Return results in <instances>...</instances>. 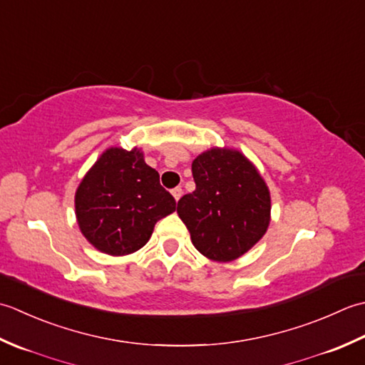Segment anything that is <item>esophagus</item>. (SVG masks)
Returning <instances> with one entry per match:
<instances>
[{
	"label": "esophagus",
	"mask_w": 365,
	"mask_h": 365,
	"mask_svg": "<svg viewBox=\"0 0 365 365\" xmlns=\"http://www.w3.org/2000/svg\"><path fill=\"white\" fill-rule=\"evenodd\" d=\"M172 195L175 197V200L178 202V200H180L181 195H182V187H180V185H178V187L172 189Z\"/></svg>",
	"instance_id": "esophagus-1"
}]
</instances>
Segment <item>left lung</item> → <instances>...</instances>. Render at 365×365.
<instances>
[{
    "label": "left lung",
    "instance_id": "1",
    "mask_svg": "<svg viewBox=\"0 0 365 365\" xmlns=\"http://www.w3.org/2000/svg\"><path fill=\"white\" fill-rule=\"evenodd\" d=\"M195 190L178 202V214L195 249L215 262L240 258L269 225L271 197L257 168L241 153L219 150L192 162Z\"/></svg>",
    "mask_w": 365,
    "mask_h": 365
}]
</instances>
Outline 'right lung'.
Returning <instances> with one entry per match:
<instances>
[{
  "label": "right lung",
  "instance_id": "add662e5",
  "mask_svg": "<svg viewBox=\"0 0 365 365\" xmlns=\"http://www.w3.org/2000/svg\"><path fill=\"white\" fill-rule=\"evenodd\" d=\"M176 210L172 193L143 154L110 148L89 170L76 193L81 233L108 255H128L143 247L155 222Z\"/></svg>",
  "mask_w": 365,
  "mask_h": 365
}]
</instances>
